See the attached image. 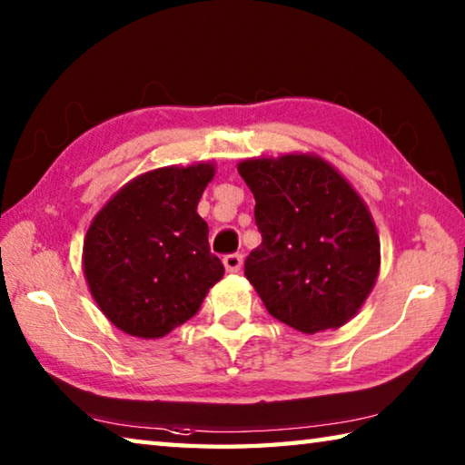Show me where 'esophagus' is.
<instances>
[{
  "instance_id": "1",
  "label": "esophagus",
  "mask_w": 465,
  "mask_h": 465,
  "mask_svg": "<svg viewBox=\"0 0 465 465\" xmlns=\"http://www.w3.org/2000/svg\"><path fill=\"white\" fill-rule=\"evenodd\" d=\"M223 264H225L227 272H238L243 264V256L242 254H225Z\"/></svg>"
}]
</instances>
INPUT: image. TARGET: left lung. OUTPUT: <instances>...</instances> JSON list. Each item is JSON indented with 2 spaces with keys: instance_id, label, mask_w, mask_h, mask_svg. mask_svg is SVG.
<instances>
[{
  "instance_id": "obj_1",
  "label": "left lung",
  "mask_w": 465,
  "mask_h": 465,
  "mask_svg": "<svg viewBox=\"0 0 465 465\" xmlns=\"http://www.w3.org/2000/svg\"><path fill=\"white\" fill-rule=\"evenodd\" d=\"M238 172L256 199L262 235L243 274L266 310L305 334L346 324L380 271V238L365 203L320 157H261Z\"/></svg>"
}]
</instances>
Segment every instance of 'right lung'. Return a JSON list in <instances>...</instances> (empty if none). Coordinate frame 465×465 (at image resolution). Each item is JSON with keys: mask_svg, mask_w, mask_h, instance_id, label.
<instances>
[{"mask_svg": "<svg viewBox=\"0 0 465 465\" xmlns=\"http://www.w3.org/2000/svg\"><path fill=\"white\" fill-rule=\"evenodd\" d=\"M211 163L160 168L123 186L94 217L84 272L98 308L123 332L160 338L199 312L223 277L196 213Z\"/></svg>", "mask_w": 465, "mask_h": 465, "instance_id": "right-lung-1", "label": "right lung"}]
</instances>
